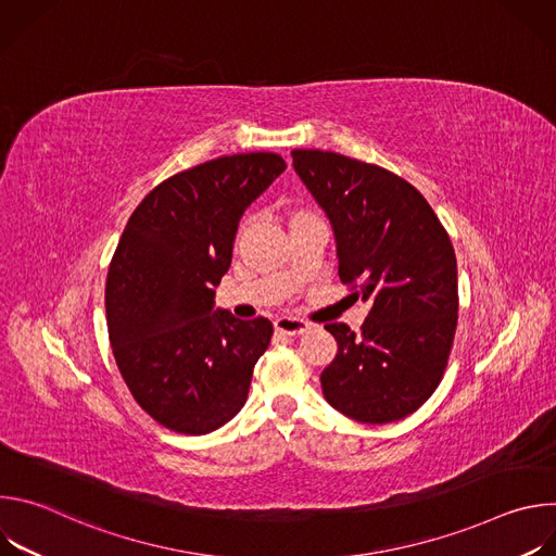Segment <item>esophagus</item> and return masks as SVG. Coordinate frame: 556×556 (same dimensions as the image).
Masks as SVG:
<instances>
[{"label": "esophagus", "mask_w": 556, "mask_h": 556, "mask_svg": "<svg viewBox=\"0 0 556 556\" xmlns=\"http://www.w3.org/2000/svg\"><path fill=\"white\" fill-rule=\"evenodd\" d=\"M275 330L281 334H288V337H296V334L307 332L309 324H305L303 319H296V316H279V319L275 321Z\"/></svg>", "instance_id": "34e87169"}]
</instances>
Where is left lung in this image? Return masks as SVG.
Here are the masks:
<instances>
[{
  "label": "left lung",
  "mask_w": 556,
  "mask_h": 556,
  "mask_svg": "<svg viewBox=\"0 0 556 556\" xmlns=\"http://www.w3.org/2000/svg\"><path fill=\"white\" fill-rule=\"evenodd\" d=\"M292 165L332 224L341 281L371 305L361 334L326 326L339 345L321 374L326 401L365 425L401 420L435 391L453 348L448 232L416 187L382 167L321 149H294Z\"/></svg>",
  "instance_id": "obj_1"
}]
</instances>
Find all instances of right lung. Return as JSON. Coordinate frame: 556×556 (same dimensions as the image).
I'll return each mask as SVG.
<instances>
[{
	"label": "right lung",
	"mask_w": 556,
	"mask_h": 556,
	"mask_svg": "<svg viewBox=\"0 0 556 556\" xmlns=\"http://www.w3.org/2000/svg\"><path fill=\"white\" fill-rule=\"evenodd\" d=\"M279 153H235L157 185L131 213L105 286L108 332L136 403L202 435L247 403L273 324L215 309L244 211L283 174Z\"/></svg>",
	"instance_id": "obj_1"
}]
</instances>
